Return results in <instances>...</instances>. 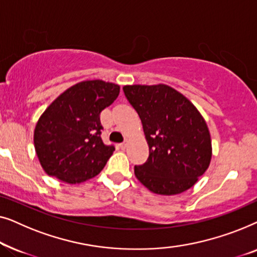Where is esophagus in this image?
Returning a JSON list of instances; mask_svg holds the SVG:
<instances>
[{
    "label": "esophagus",
    "instance_id": "34e87169",
    "mask_svg": "<svg viewBox=\"0 0 257 257\" xmlns=\"http://www.w3.org/2000/svg\"><path fill=\"white\" fill-rule=\"evenodd\" d=\"M126 146H127V140H125L124 143H121V144H119V147H120L121 150H124V149H126Z\"/></svg>",
    "mask_w": 257,
    "mask_h": 257
}]
</instances>
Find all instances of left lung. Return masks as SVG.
Masks as SVG:
<instances>
[{
    "label": "left lung",
    "instance_id": "1",
    "mask_svg": "<svg viewBox=\"0 0 257 257\" xmlns=\"http://www.w3.org/2000/svg\"><path fill=\"white\" fill-rule=\"evenodd\" d=\"M122 90L139 114L150 147L146 163L135 166L137 179L157 194L187 191L212 158L205 119L184 94L168 85H126Z\"/></svg>",
    "mask_w": 257,
    "mask_h": 257
}]
</instances>
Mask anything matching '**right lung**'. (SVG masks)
Wrapping results in <instances>:
<instances>
[{
    "label": "right lung",
    "mask_w": 257,
    "mask_h": 257,
    "mask_svg": "<svg viewBox=\"0 0 257 257\" xmlns=\"http://www.w3.org/2000/svg\"><path fill=\"white\" fill-rule=\"evenodd\" d=\"M119 89L103 80H85L52 101L34 133L35 150L47 174L79 184L103 170L114 146L101 140L100 112L117 99Z\"/></svg>",
    "instance_id": "1"
}]
</instances>
